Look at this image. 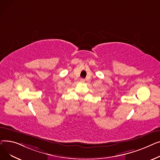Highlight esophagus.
<instances>
[{
	"instance_id": "obj_1",
	"label": "esophagus",
	"mask_w": 160,
	"mask_h": 160,
	"mask_svg": "<svg viewBox=\"0 0 160 160\" xmlns=\"http://www.w3.org/2000/svg\"><path fill=\"white\" fill-rule=\"evenodd\" d=\"M84 81H84V79H81V82H84Z\"/></svg>"
}]
</instances>
